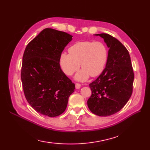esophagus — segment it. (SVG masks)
Here are the masks:
<instances>
[{"label":"esophagus","mask_w":150,"mask_h":150,"mask_svg":"<svg viewBox=\"0 0 150 150\" xmlns=\"http://www.w3.org/2000/svg\"><path fill=\"white\" fill-rule=\"evenodd\" d=\"M80 87H81V85L79 83H76V89H79L80 88Z\"/></svg>","instance_id":"34e87169"}]
</instances>
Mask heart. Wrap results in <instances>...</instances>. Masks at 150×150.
Segmentation results:
<instances>
[{
	"mask_svg": "<svg viewBox=\"0 0 150 150\" xmlns=\"http://www.w3.org/2000/svg\"><path fill=\"white\" fill-rule=\"evenodd\" d=\"M69 53H61L60 65L67 75H72L79 68L83 69L75 76L78 81H85L89 76L96 77L104 71L106 64L108 51L101 42L79 41L69 48Z\"/></svg>",
	"mask_w": 150,
	"mask_h": 150,
	"instance_id": "1",
	"label": "heart"
}]
</instances>
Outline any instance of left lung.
<instances>
[{
  "instance_id": "1",
  "label": "left lung",
  "mask_w": 150,
  "mask_h": 150,
  "mask_svg": "<svg viewBox=\"0 0 150 150\" xmlns=\"http://www.w3.org/2000/svg\"><path fill=\"white\" fill-rule=\"evenodd\" d=\"M95 35L103 38L109 50L104 71L89 85L92 96L87 104L93 114L107 116L121 110L129 101L134 74L129 53L118 39L108 34Z\"/></svg>"
}]
</instances>
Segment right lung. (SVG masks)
Returning <instances> with one entry per match:
<instances>
[{
    "label": "right lung",
    "instance_id": "right-lung-1",
    "mask_svg": "<svg viewBox=\"0 0 150 150\" xmlns=\"http://www.w3.org/2000/svg\"><path fill=\"white\" fill-rule=\"evenodd\" d=\"M66 32L45 28L28 44L23 56L21 79L25 98L40 114H62L75 85L62 71L60 56L72 39Z\"/></svg>",
    "mask_w": 150,
    "mask_h": 150
}]
</instances>
